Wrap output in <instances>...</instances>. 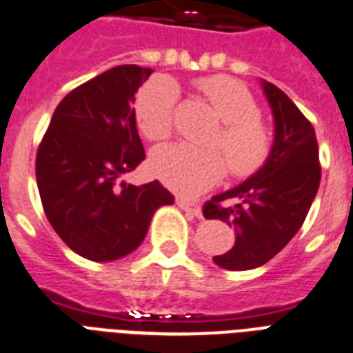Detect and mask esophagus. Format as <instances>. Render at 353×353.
Wrapping results in <instances>:
<instances>
[{
	"label": "esophagus",
	"instance_id": "obj_1",
	"mask_svg": "<svg viewBox=\"0 0 353 353\" xmlns=\"http://www.w3.org/2000/svg\"><path fill=\"white\" fill-rule=\"evenodd\" d=\"M176 204H179L180 210H184V212L191 214L193 217H202V208L196 202H191L188 199H176Z\"/></svg>",
	"mask_w": 353,
	"mask_h": 353
}]
</instances>
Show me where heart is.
Instances as JSON below:
<instances>
[{
  "instance_id": "obj_1",
  "label": "heart",
  "mask_w": 353,
  "mask_h": 353,
  "mask_svg": "<svg viewBox=\"0 0 353 353\" xmlns=\"http://www.w3.org/2000/svg\"><path fill=\"white\" fill-rule=\"evenodd\" d=\"M202 97L221 117L223 127L212 145L225 152L236 176H250L263 168L272 149V134L259 119L258 101L239 81L226 75L204 77L196 83ZM179 86L173 79L154 77L139 88L134 101V117L149 139H165L173 130ZM226 162L217 149H201L188 143H168L151 152L152 174L179 195H199L219 184Z\"/></svg>"
}]
</instances>
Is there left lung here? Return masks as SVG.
Returning a JSON list of instances; mask_svg holds the SVG:
<instances>
[{
	"label": "left lung",
	"instance_id": "8db88e82",
	"mask_svg": "<svg viewBox=\"0 0 353 353\" xmlns=\"http://www.w3.org/2000/svg\"><path fill=\"white\" fill-rule=\"evenodd\" d=\"M261 88L274 119L269 158L258 173L204 204L206 219L236 230L234 247L214 256L228 270L256 269L274 258L300 230L321 184L313 125L274 84L261 81Z\"/></svg>",
	"mask_w": 353,
	"mask_h": 353
}]
</instances>
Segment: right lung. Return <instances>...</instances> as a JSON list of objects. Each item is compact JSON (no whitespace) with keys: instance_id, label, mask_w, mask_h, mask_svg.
Listing matches in <instances>:
<instances>
[{"instance_id":"1","label":"right lung","mask_w":353,"mask_h":353,"mask_svg":"<svg viewBox=\"0 0 353 353\" xmlns=\"http://www.w3.org/2000/svg\"><path fill=\"white\" fill-rule=\"evenodd\" d=\"M149 68H112L65 95L37 154L43 212L60 239L92 261H114L145 239L154 212L174 196L158 180L117 179L143 162L134 95Z\"/></svg>"}]
</instances>
